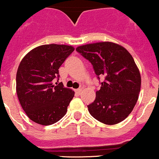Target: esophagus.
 Segmentation results:
<instances>
[{
    "label": "esophagus",
    "instance_id": "1",
    "mask_svg": "<svg viewBox=\"0 0 159 159\" xmlns=\"http://www.w3.org/2000/svg\"><path fill=\"white\" fill-rule=\"evenodd\" d=\"M75 92H76V93H77L78 95H80V94L81 93V92H82V89H76V90H75Z\"/></svg>",
    "mask_w": 159,
    "mask_h": 159
}]
</instances>
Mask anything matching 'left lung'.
Wrapping results in <instances>:
<instances>
[{
    "instance_id": "1",
    "label": "left lung",
    "mask_w": 159,
    "mask_h": 159,
    "mask_svg": "<svg viewBox=\"0 0 159 159\" xmlns=\"http://www.w3.org/2000/svg\"><path fill=\"white\" fill-rule=\"evenodd\" d=\"M76 50L91 62L99 80L104 78L95 100L87 106L89 114L105 125L123 121L133 111L141 89V75L132 56L111 42L87 44Z\"/></svg>"
}]
</instances>
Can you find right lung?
<instances>
[{
  "mask_svg": "<svg viewBox=\"0 0 159 159\" xmlns=\"http://www.w3.org/2000/svg\"><path fill=\"white\" fill-rule=\"evenodd\" d=\"M74 51L71 45H43L30 51L22 59L16 75V92L21 107L32 121L50 125L67 112L74 91L62 83L53 84L59 69Z\"/></svg>",
  "mask_w": 159,
  "mask_h": 159,
  "instance_id": "right-lung-1",
  "label": "right lung"
}]
</instances>
